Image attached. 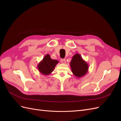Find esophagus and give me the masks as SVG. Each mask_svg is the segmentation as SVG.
Segmentation results:
<instances>
[{
	"label": "esophagus",
	"instance_id": "obj_1",
	"mask_svg": "<svg viewBox=\"0 0 121 121\" xmlns=\"http://www.w3.org/2000/svg\"><path fill=\"white\" fill-rule=\"evenodd\" d=\"M60 61L62 64H65V61H65V59H61L60 60Z\"/></svg>",
	"mask_w": 121,
	"mask_h": 121
}]
</instances>
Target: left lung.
<instances>
[{
    "label": "left lung",
    "instance_id": "8db88e82",
    "mask_svg": "<svg viewBox=\"0 0 121 121\" xmlns=\"http://www.w3.org/2000/svg\"><path fill=\"white\" fill-rule=\"evenodd\" d=\"M69 65L73 74L77 78L82 77L88 71V64L83 60L81 55L79 53H76L73 56Z\"/></svg>",
    "mask_w": 121,
    "mask_h": 121
}]
</instances>
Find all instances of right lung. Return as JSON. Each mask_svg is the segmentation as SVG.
<instances>
[{"instance_id": "obj_1", "label": "right lung", "mask_w": 121, "mask_h": 121, "mask_svg": "<svg viewBox=\"0 0 121 121\" xmlns=\"http://www.w3.org/2000/svg\"><path fill=\"white\" fill-rule=\"evenodd\" d=\"M58 63L57 60L52 59L49 54H47L43 60L39 62L37 65V68L41 74L45 76L48 75L53 72L55 67Z\"/></svg>"}]
</instances>
